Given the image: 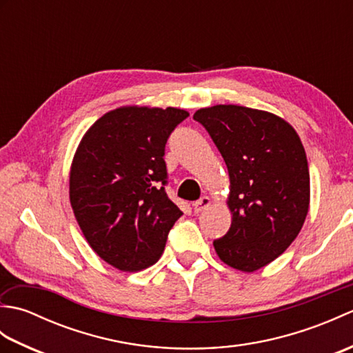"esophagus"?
I'll list each match as a JSON object with an SVG mask.
<instances>
[{
  "instance_id": "obj_1",
  "label": "esophagus",
  "mask_w": 353,
  "mask_h": 353,
  "mask_svg": "<svg viewBox=\"0 0 353 353\" xmlns=\"http://www.w3.org/2000/svg\"><path fill=\"white\" fill-rule=\"evenodd\" d=\"M211 205V199H209L208 196H203L201 199H199L197 201H194L192 203V208H194V212H201V211H205V209Z\"/></svg>"
}]
</instances>
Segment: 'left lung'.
Returning a JSON list of instances; mask_svg holds the SVG:
<instances>
[{
    "label": "left lung",
    "instance_id": "1",
    "mask_svg": "<svg viewBox=\"0 0 353 353\" xmlns=\"http://www.w3.org/2000/svg\"><path fill=\"white\" fill-rule=\"evenodd\" d=\"M229 171L232 224L214 241L219 258L252 273L288 249L310 209V170L302 141L274 114L216 104L194 114Z\"/></svg>",
    "mask_w": 353,
    "mask_h": 353
}]
</instances>
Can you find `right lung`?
Listing matches in <instances>:
<instances>
[{
  "label": "right lung",
  "mask_w": 353,
  "mask_h": 353,
  "mask_svg": "<svg viewBox=\"0 0 353 353\" xmlns=\"http://www.w3.org/2000/svg\"><path fill=\"white\" fill-rule=\"evenodd\" d=\"M186 117L176 108H118L89 127L74 154V215L92 250L121 272L156 264L183 214L165 192L163 154Z\"/></svg>",
  "instance_id": "add662e5"
}]
</instances>
